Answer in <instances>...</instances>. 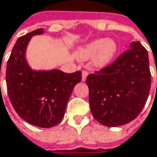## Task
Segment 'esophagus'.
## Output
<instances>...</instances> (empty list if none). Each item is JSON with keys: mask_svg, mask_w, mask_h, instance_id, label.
I'll return each mask as SVG.
<instances>
[{"mask_svg": "<svg viewBox=\"0 0 157 157\" xmlns=\"http://www.w3.org/2000/svg\"><path fill=\"white\" fill-rule=\"evenodd\" d=\"M88 74H89V73L87 71H85V70H83V71L82 72V80L83 82L86 80V77H87Z\"/></svg>", "mask_w": 157, "mask_h": 157, "instance_id": "1", "label": "esophagus"}]
</instances>
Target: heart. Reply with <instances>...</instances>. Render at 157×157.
<instances>
[{"label": "heart", "mask_w": 157, "mask_h": 157, "mask_svg": "<svg viewBox=\"0 0 157 157\" xmlns=\"http://www.w3.org/2000/svg\"><path fill=\"white\" fill-rule=\"evenodd\" d=\"M116 50L117 44L113 40L98 39L81 48L78 55L82 59H88L97 55L95 63L99 67H103L112 59Z\"/></svg>", "instance_id": "obj_1"}]
</instances>
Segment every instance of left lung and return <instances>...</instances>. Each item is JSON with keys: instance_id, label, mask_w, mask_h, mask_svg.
<instances>
[{"instance_id": "obj_1", "label": "left lung", "mask_w": 157, "mask_h": 157, "mask_svg": "<svg viewBox=\"0 0 157 157\" xmlns=\"http://www.w3.org/2000/svg\"><path fill=\"white\" fill-rule=\"evenodd\" d=\"M111 64L86 78L90 111L100 124L119 126L135 119L145 105L150 87L148 54L139 41Z\"/></svg>"}]
</instances>
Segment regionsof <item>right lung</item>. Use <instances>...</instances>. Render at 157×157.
Instances as JSON below:
<instances>
[{
    "mask_svg": "<svg viewBox=\"0 0 157 157\" xmlns=\"http://www.w3.org/2000/svg\"><path fill=\"white\" fill-rule=\"evenodd\" d=\"M38 29L17 39L7 63L6 82L9 98L17 113L33 126L49 128L64 117L74 87L82 81V72L34 71L25 60V49Z\"/></svg>",
    "mask_w": 157,
    "mask_h": 157,
    "instance_id": "add662e5",
    "label": "right lung"
}]
</instances>
